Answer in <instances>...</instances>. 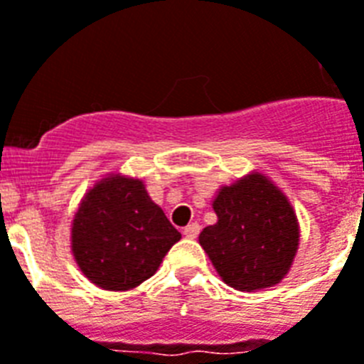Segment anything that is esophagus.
<instances>
[{
  "mask_svg": "<svg viewBox=\"0 0 364 364\" xmlns=\"http://www.w3.org/2000/svg\"><path fill=\"white\" fill-rule=\"evenodd\" d=\"M198 232H200V225H198L196 221H194V223H188V225L183 229V235L187 238H196L198 237Z\"/></svg>",
  "mask_w": 364,
  "mask_h": 364,
  "instance_id": "1",
  "label": "esophagus"
}]
</instances>
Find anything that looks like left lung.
<instances>
[{"instance_id": "obj_1", "label": "left lung", "mask_w": 364, "mask_h": 364, "mask_svg": "<svg viewBox=\"0 0 364 364\" xmlns=\"http://www.w3.org/2000/svg\"><path fill=\"white\" fill-rule=\"evenodd\" d=\"M213 210L218 223L206 227L198 240L219 277L242 292L281 282L299 242L298 219L287 196L254 173L221 188Z\"/></svg>"}]
</instances>
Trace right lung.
<instances>
[{
    "instance_id": "right-lung-1",
    "label": "right lung",
    "mask_w": 364,
    "mask_h": 364,
    "mask_svg": "<svg viewBox=\"0 0 364 364\" xmlns=\"http://www.w3.org/2000/svg\"><path fill=\"white\" fill-rule=\"evenodd\" d=\"M181 238L139 179L110 176L80 204L72 252L83 274L105 290H129L156 273Z\"/></svg>"
}]
</instances>
